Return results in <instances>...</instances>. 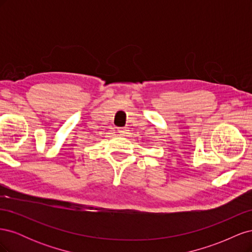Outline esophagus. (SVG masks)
<instances>
[{
    "label": "esophagus",
    "mask_w": 252,
    "mask_h": 252,
    "mask_svg": "<svg viewBox=\"0 0 252 252\" xmlns=\"http://www.w3.org/2000/svg\"><path fill=\"white\" fill-rule=\"evenodd\" d=\"M117 131H118L120 134H125L126 131H127V129H126L125 127H119V128H117Z\"/></svg>",
    "instance_id": "34e87169"
}]
</instances>
